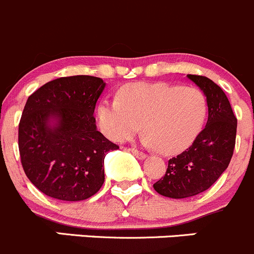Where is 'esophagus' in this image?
<instances>
[{"label":"esophagus","instance_id":"esophagus-1","mask_svg":"<svg viewBox=\"0 0 254 254\" xmlns=\"http://www.w3.org/2000/svg\"><path fill=\"white\" fill-rule=\"evenodd\" d=\"M128 150H129L130 153L133 154V155L137 156L138 159H142V160H143V159H145V158H146V155H145L144 153H143V151L137 150V149H134V148H129V149H128Z\"/></svg>","mask_w":254,"mask_h":254}]
</instances>
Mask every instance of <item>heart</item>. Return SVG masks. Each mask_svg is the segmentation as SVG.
I'll return each instance as SVG.
<instances>
[{
    "instance_id": "obj_1",
    "label": "heart",
    "mask_w": 254,
    "mask_h": 254,
    "mask_svg": "<svg viewBox=\"0 0 254 254\" xmlns=\"http://www.w3.org/2000/svg\"><path fill=\"white\" fill-rule=\"evenodd\" d=\"M208 104L197 89L166 83H134L98 109L101 130L115 142L130 139L143 124V142L163 154L188 148L204 125Z\"/></svg>"
}]
</instances>
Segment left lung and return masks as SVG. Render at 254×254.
<instances>
[{
  "label": "left lung",
  "mask_w": 254,
  "mask_h": 254,
  "mask_svg": "<svg viewBox=\"0 0 254 254\" xmlns=\"http://www.w3.org/2000/svg\"><path fill=\"white\" fill-rule=\"evenodd\" d=\"M203 90L208 122L188 149L170 159L165 175L153 185L164 197H193L208 190L227 169L236 143L237 119L223 89L203 75L188 74Z\"/></svg>",
  "instance_id": "left-lung-1"
}]
</instances>
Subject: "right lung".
I'll use <instances>...</instances> for the list:
<instances>
[{"instance_id":"add662e5","label":"right lung","mask_w":254,"mask_h":254,"mask_svg":"<svg viewBox=\"0 0 254 254\" xmlns=\"http://www.w3.org/2000/svg\"><path fill=\"white\" fill-rule=\"evenodd\" d=\"M104 89L101 78L72 75L46 83L28 98L18 146L25 175L44 194L77 202L103 186L106 153L119 149L96 129L94 110Z\"/></svg>"}]
</instances>
